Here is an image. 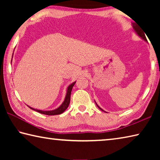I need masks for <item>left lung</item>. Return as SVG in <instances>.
I'll use <instances>...</instances> for the list:
<instances>
[{"instance_id": "left-lung-1", "label": "left lung", "mask_w": 160, "mask_h": 160, "mask_svg": "<svg viewBox=\"0 0 160 160\" xmlns=\"http://www.w3.org/2000/svg\"><path fill=\"white\" fill-rule=\"evenodd\" d=\"M133 28H134V29H135V31L136 32V33L139 35V36L141 37V38H142L143 39L145 40V41H147V39H146V37H145V33H144V32H143V30H142V29H140V28H139V27L137 25H135V24H134L133 25ZM97 106L98 107V108L99 109H101L102 111H103L101 108H100L98 105L97 104Z\"/></svg>"}]
</instances>
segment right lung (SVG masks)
<instances>
[{
	"label": "right lung",
	"instance_id": "1",
	"mask_svg": "<svg viewBox=\"0 0 160 160\" xmlns=\"http://www.w3.org/2000/svg\"><path fill=\"white\" fill-rule=\"evenodd\" d=\"M75 83V82L72 83L71 85L68 86V90H67V94H66V98H65L64 102H63V104H62L61 106L58 108V109L53 110V111H41V110H37V109H32V108L29 107L31 109H33L34 111H36V112H37L42 113V114H46V115H48V116L61 114V113H63L69 106L70 101V94H71L72 87L74 86Z\"/></svg>",
	"mask_w": 160,
	"mask_h": 160
}]
</instances>
